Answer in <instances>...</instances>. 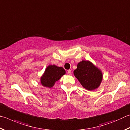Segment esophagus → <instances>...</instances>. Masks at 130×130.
<instances>
[{
	"label": "esophagus",
	"mask_w": 130,
	"mask_h": 130,
	"mask_svg": "<svg viewBox=\"0 0 130 130\" xmlns=\"http://www.w3.org/2000/svg\"><path fill=\"white\" fill-rule=\"evenodd\" d=\"M71 70H68V74H71Z\"/></svg>",
	"instance_id": "1"
}]
</instances>
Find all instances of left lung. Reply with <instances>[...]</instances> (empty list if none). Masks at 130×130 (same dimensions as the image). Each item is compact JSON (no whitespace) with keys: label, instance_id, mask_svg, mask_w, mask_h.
<instances>
[{"label":"left lung","instance_id":"8db88e82","mask_svg":"<svg viewBox=\"0 0 130 130\" xmlns=\"http://www.w3.org/2000/svg\"><path fill=\"white\" fill-rule=\"evenodd\" d=\"M74 74L84 88L93 90L98 88L102 79L101 70L89 61H82L74 70Z\"/></svg>","mask_w":130,"mask_h":130}]
</instances>
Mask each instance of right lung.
<instances>
[{
	"label": "right lung",
	"instance_id": "add662e5",
	"mask_svg": "<svg viewBox=\"0 0 130 130\" xmlns=\"http://www.w3.org/2000/svg\"><path fill=\"white\" fill-rule=\"evenodd\" d=\"M65 74V70L63 68L58 67L55 65H49L42 75L41 83L44 86L51 88Z\"/></svg>",
	"mask_w": 130,
	"mask_h": 130
}]
</instances>
